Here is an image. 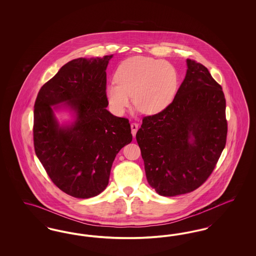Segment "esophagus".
Wrapping results in <instances>:
<instances>
[{"mask_svg":"<svg viewBox=\"0 0 256 256\" xmlns=\"http://www.w3.org/2000/svg\"><path fill=\"white\" fill-rule=\"evenodd\" d=\"M130 128H132V134L134 137V136H135V134L137 132V130H138V124H136V122H132Z\"/></svg>","mask_w":256,"mask_h":256,"instance_id":"obj_1","label":"esophagus"}]
</instances>
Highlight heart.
Wrapping results in <instances>:
<instances>
[{
  "instance_id": "b5f03b06",
  "label": "heart",
  "mask_w": 256,
  "mask_h": 256,
  "mask_svg": "<svg viewBox=\"0 0 256 256\" xmlns=\"http://www.w3.org/2000/svg\"><path fill=\"white\" fill-rule=\"evenodd\" d=\"M116 82L106 86L110 108L122 115L132 102L143 113L158 114L166 110L176 95L180 74L168 61L145 56L122 60L114 74Z\"/></svg>"
}]
</instances>
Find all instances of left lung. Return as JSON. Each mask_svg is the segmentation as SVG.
Segmentation results:
<instances>
[{
	"mask_svg": "<svg viewBox=\"0 0 256 256\" xmlns=\"http://www.w3.org/2000/svg\"><path fill=\"white\" fill-rule=\"evenodd\" d=\"M186 63L185 78L172 104L143 118L136 134L146 180L163 196L198 188L214 170L226 142L222 87L202 64Z\"/></svg>",
	"mask_w": 256,
	"mask_h": 256,
	"instance_id": "left-lung-1",
	"label": "left lung"
}]
</instances>
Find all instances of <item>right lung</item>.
<instances>
[{"label": "right lung", "instance_id": "obj_1", "mask_svg": "<svg viewBox=\"0 0 256 256\" xmlns=\"http://www.w3.org/2000/svg\"><path fill=\"white\" fill-rule=\"evenodd\" d=\"M112 58L69 61L41 87L34 104L37 158L52 182L74 198L100 194L117 154L132 140L128 120L106 110V70ZM60 110L74 120L58 122L55 112Z\"/></svg>", "mask_w": 256, "mask_h": 256}]
</instances>
